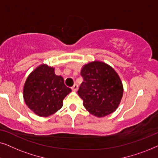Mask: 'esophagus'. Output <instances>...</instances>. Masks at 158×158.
Returning <instances> with one entry per match:
<instances>
[{"instance_id":"obj_1","label":"esophagus","mask_w":158,"mask_h":158,"mask_svg":"<svg viewBox=\"0 0 158 158\" xmlns=\"http://www.w3.org/2000/svg\"><path fill=\"white\" fill-rule=\"evenodd\" d=\"M77 88H78V85H77L76 83H75L74 85H73V87H72V90H75V91H76V90H77Z\"/></svg>"}]
</instances>
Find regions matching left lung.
I'll return each instance as SVG.
<instances>
[{
    "label": "left lung",
    "mask_w": 158,
    "mask_h": 158,
    "mask_svg": "<svg viewBox=\"0 0 158 158\" xmlns=\"http://www.w3.org/2000/svg\"><path fill=\"white\" fill-rule=\"evenodd\" d=\"M83 81L77 94L83 106L93 115L102 117L113 113L123 96V85L116 71L102 62L95 61L83 66Z\"/></svg>",
    "instance_id": "8db88e82"
}]
</instances>
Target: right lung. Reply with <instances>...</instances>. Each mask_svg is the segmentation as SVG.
<instances>
[{
    "mask_svg": "<svg viewBox=\"0 0 158 158\" xmlns=\"http://www.w3.org/2000/svg\"><path fill=\"white\" fill-rule=\"evenodd\" d=\"M71 92L62 76L55 74V68L42 64L28 76L23 87V98L36 115L47 117L63 105V99Z\"/></svg>",
    "mask_w": 158,
    "mask_h": 158,
    "instance_id": "obj_1",
    "label": "right lung"
}]
</instances>
